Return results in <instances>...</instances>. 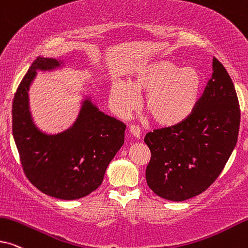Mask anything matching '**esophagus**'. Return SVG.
<instances>
[{"label": "esophagus", "instance_id": "obj_1", "mask_svg": "<svg viewBox=\"0 0 248 248\" xmlns=\"http://www.w3.org/2000/svg\"><path fill=\"white\" fill-rule=\"evenodd\" d=\"M130 132H131V134L133 137H136V138H138V139H139L140 138V133H141V131H140V127L139 126H137V125H130Z\"/></svg>", "mask_w": 248, "mask_h": 248}]
</instances>
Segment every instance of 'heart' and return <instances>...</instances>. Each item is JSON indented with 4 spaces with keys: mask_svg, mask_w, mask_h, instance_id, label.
I'll return each mask as SVG.
<instances>
[{
    "mask_svg": "<svg viewBox=\"0 0 248 248\" xmlns=\"http://www.w3.org/2000/svg\"><path fill=\"white\" fill-rule=\"evenodd\" d=\"M202 79L192 67L181 68L170 60L147 63L130 81L112 85L110 102L122 117L137 107L138 95L144 94L143 108L162 126L181 123L191 114L201 93Z\"/></svg>",
    "mask_w": 248,
    "mask_h": 248,
    "instance_id": "obj_1",
    "label": "heart"
}]
</instances>
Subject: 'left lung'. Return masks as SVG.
Listing matches in <instances>:
<instances>
[{
  "instance_id": "obj_1",
  "label": "left lung",
  "mask_w": 248,
  "mask_h": 248,
  "mask_svg": "<svg viewBox=\"0 0 248 248\" xmlns=\"http://www.w3.org/2000/svg\"><path fill=\"white\" fill-rule=\"evenodd\" d=\"M239 124L233 83L213 58V74L191 114L181 123L144 137L152 153L146 169L148 187L173 202L202 194L226 166L236 147Z\"/></svg>"
}]
</instances>
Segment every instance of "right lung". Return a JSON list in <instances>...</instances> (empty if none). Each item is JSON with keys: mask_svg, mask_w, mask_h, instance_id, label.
<instances>
[{"mask_svg": "<svg viewBox=\"0 0 248 248\" xmlns=\"http://www.w3.org/2000/svg\"><path fill=\"white\" fill-rule=\"evenodd\" d=\"M60 66L52 58L37 57L22 78L12 102V134L26 176L51 197L73 201L85 197L102 183L106 170L124 143L126 125L83 101L72 127L50 136L35 126L28 90L36 70Z\"/></svg>", "mask_w": 248, "mask_h": 248, "instance_id": "add662e5", "label": "right lung"}]
</instances>
